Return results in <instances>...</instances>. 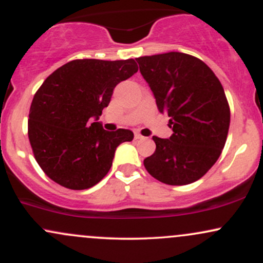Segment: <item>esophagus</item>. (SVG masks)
Segmentation results:
<instances>
[{
    "label": "esophagus",
    "mask_w": 263,
    "mask_h": 263,
    "mask_svg": "<svg viewBox=\"0 0 263 263\" xmlns=\"http://www.w3.org/2000/svg\"><path fill=\"white\" fill-rule=\"evenodd\" d=\"M135 140H144V137H143V136H142L141 134H138V132H136V134H135Z\"/></svg>",
    "instance_id": "obj_1"
}]
</instances>
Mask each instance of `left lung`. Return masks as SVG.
<instances>
[{
    "label": "left lung",
    "mask_w": 263,
    "mask_h": 263,
    "mask_svg": "<svg viewBox=\"0 0 263 263\" xmlns=\"http://www.w3.org/2000/svg\"><path fill=\"white\" fill-rule=\"evenodd\" d=\"M159 112L168 114L170 138L153 136L156 151L143 161L153 178L170 185L200 179L215 164L230 126L224 87L195 57L170 52L137 58Z\"/></svg>",
    "instance_id": "1"
}]
</instances>
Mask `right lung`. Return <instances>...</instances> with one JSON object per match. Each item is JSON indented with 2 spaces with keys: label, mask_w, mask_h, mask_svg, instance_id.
I'll use <instances>...</instances> for the list:
<instances>
[{
  "label": "right lung",
  "mask_w": 263,
  "mask_h": 263,
  "mask_svg": "<svg viewBox=\"0 0 263 263\" xmlns=\"http://www.w3.org/2000/svg\"><path fill=\"white\" fill-rule=\"evenodd\" d=\"M137 70L134 59H78L44 80L29 110L28 137L35 161L50 179L83 190L108 173L115 151L134 140V132H108L98 120L115 86Z\"/></svg>",
  "instance_id": "1"
}]
</instances>
